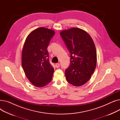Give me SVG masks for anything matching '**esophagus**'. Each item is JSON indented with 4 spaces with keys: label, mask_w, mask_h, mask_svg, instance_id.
Segmentation results:
<instances>
[{
    "label": "esophagus",
    "mask_w": 120,
    "mask_h": 120,
    "mask_svg": "<svg viewBox=\"0 0 120 120\" xmlns=\"http://www.w3.org/2000/svg\"><path fill=\"white\" fill-rule=\"evenodd\" d=\"M60 65L59 63H56V64H55V67H56V68H59V67H60Z\"/></svg>",
    "instance_id": "1"
}]
</instances>
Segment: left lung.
<instances>
[{"instance_id":"1","label":"left lung","mask_w":120,"mask_h":120,"mask_svg":"<svg viewBox=\"0 0 120 120\" xmlns=\"http://www.w3.org/2000/svg\"><path fill=\"white\" fill-rule=\"evenodd\" d=\"M60 35L71 55L70 65L66 69L68 82L76 86L89 80L97 64L95 44L90 34L77 28L62 30Z\"/></svg>"}]
</instances>
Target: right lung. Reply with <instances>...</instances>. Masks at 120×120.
I'll use <instances>...</instances> for the list:
<instances>
[{"instance_id": "1", "label": "right lung", "mask_w": 120, "mask_h": 120, "mask_svg": "<svg viewBox=\"0 0 120 120\" xmlns=\"http://www.w3.org/2000/svg\"><path fill=\"white\" fill-rule=\"evenodd\" d=\"M54 31L37 28L27 36L22 53V66L27 78L34 86L43 87L51 82L54 68L50 64L47 48Z\"/></svg>"}]
</instances>
